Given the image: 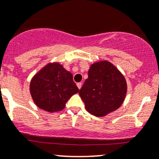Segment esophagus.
<instances>
[{
	"label": "esophagus",
	"mask_w": 159,
	"mask_h": 159,
	"mask_svg": "<svg viewBox=\"0 0 159 159\" xmlns=\"http://www.w3.org/2000/svg\"><path fill=\"white\" fill-rule=\"evenodd\" d=\"M77 86H78V89H81V86H82V83H81V82H78V83H77Z\"/></svg>",
	"instance_id": "esophagus-1"
}]
</instances>
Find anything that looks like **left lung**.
<instances>
[{
	"label": "left lung",
	"instance_id": "left-lung-1",
	"mask_svg": "<svg viewBox=\"0 0 159 159\" xmlns=\"http://www.w3.org/2000/svg\"><path fill=\"white\" fill-rule=\"evenodd\" d=\"M127 92L124 76L110 62L93 64L89 70V78L79 91L86 110L98 117L118 109Z\"/></svg>",
	"mask_w": 159,
	"mask_h": 159
}]
</instances>
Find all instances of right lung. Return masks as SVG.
Masks as SVG:
<instances>
[{
	"instance_id": "1",
	"label": "right lung",
	"mask_w": 159,
	"mask_h": 159,
	"mask_svg": "<svg viewBox=\"0 0 159 159\" xmlns=\"http://www.w3.org/2000/svg\"><path fill=\"white\" fill-rule=\"evenodd\" d=\"M32 98L38 107L49 112L64 109L68 99L79 91L73 75L57 63L48 64L30 81Z\"/></svg>"
}]
</instances>
